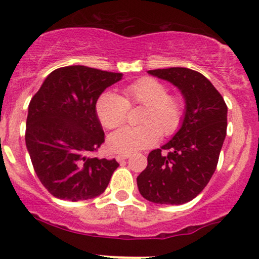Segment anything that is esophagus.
I'll list each match as a JSON object with an SVG mask.
<instances>
[{
	"label": "esophagus",
	"instance_id": "esophagus-1",
	"mask_svg": "<svg viewBox=\"0 0 259 259\" xmlns=\"http://www.w3.org/2000/svg\"><path fill=\"white\" fill-rule=\"evenodd\" d=\"M130 157V154L129 153H120V154H118L117 157H115V159L118 160V162H121V160H124V159H127Z\"/></svg>",
	"mask_w": 259,
	"mask_h": 259
}]
</instances>
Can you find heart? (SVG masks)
<instances>
[{"instance_id":"heart-1","label":"heart","mask_w":259,"mask_h":259,"mask_svg":"<svg viewBox=\"0 0 259 259\" xmlns=\"http://www.w3.org/2000/svg\"><path fill=\"white\" fill-rule=\"evenodd\" d=\"M124 97L114 92H105L96 103V112L103 126L114 129L125 123L129 106L146 107L136 127H121L107 139L109 150L118 153H132L152 146L162 136H170L183 123V100L168 96V88L153 78H142L126 86Z\"/></svg>"}]
</instances>
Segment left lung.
<instances>
[{
	"instance_id": "left-lung-1",
	"label": "left lung",
	"mask_w": 259,
	"mask_h": 259,
	"mask_svg": "<svg viewBox=\"0 0 259 259\" xmlns=\"http://www.w3.org/2000/svg\"><path fill=\"white\" fill-rule=\"evenodd\" d=\"M147 73L179 89L185 112L173 138L148 154L147 167L136 179L139 191L153 203L183 204L194 200L214 173L227 136L228 107L201 73L180 67Z\"/></svg>"
}]
</instances>
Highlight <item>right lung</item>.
I'll return each mask as SVG.
<instances>
[{
  "label": "right lung",
  "mask_w": 259,
  "mask_h": 259,
  "mask_svg": "<svg viewBox=\"0 0 259 259\" xmlns=\"http://www.w3.org/2000/svg\"><path fill=\"white\" fill-rule=\"evenodd\" d=\"M121 78V73L85 65L58 68L31 99L25 145L37 178L55 197L90 200L108 186L119 164L91 157L105 142L96 102Z\"/></svg>",
  "instance_id": "add662e5"
}]
</instances>
